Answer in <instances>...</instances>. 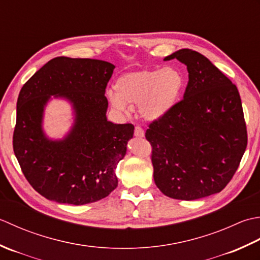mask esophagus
Listing matches in <instances>:
<instances>
[{"mask_svg":"<svg viewBox=\"0 0 260 260\" xmlns=\"http://www.w3.org/2000/svg\"><path fill=\"white\" fill-rule=\"evenodd\" d=\"M135 136L138 137V138L145 137V131H144V129H142L141 126H136V128H135Z\"/></svg>","mask_w":260,"mask_h":260,"instance_id":"34e87169","label":"esophagus"}]
</instances>
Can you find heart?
<instances>
[{
	"instance_id": "1",
	"label": "heart",
	"mask_w": 260,
	"mask_h": 260,
	"mask_svg": "<svg viewBox=\"0 0 260 260\" xmlns=\"http://www.w3.org/2000/svg\"><path fill=\"white\" fill-rule=\"evenodd\" d=\"M183 87L184 77L176 68L131 72L116 79L110 102L119 111H125L126 104H138L142 118L157 120L173 109Z\"/></svg>"
}]
</instances>
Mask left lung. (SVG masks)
Here are the masks:
<instances>
[{
    "instance_id": "8db88e82",
    "label": "left lung",
    "mask_w": 260,
    "mask_h": 260,
    "mask_svg": "<svg viewBox=\"0 0 260 260\" xmlns=\"http://www.w3.org/2000/svg\"><path fill=\"white\" fill-rule=\"evenodd\" d=\"M187 66L184 99L146 131L153 179L172 199L198 200L221 192L234 177L248 136L238 88L208 58L181 49L165 58Z\"/></svg>"
}]
</instances>
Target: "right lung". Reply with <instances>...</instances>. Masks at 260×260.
Returning <instances> with one entry per match:
<instances>
[{
	"label": "right lung",
	"instance_id": "1",
	"mask_svg": "<svg viewBox=\"0 0 260 260\" xmlns=\"http://www.w3.org/2000/svg\"><path fill=\"white\" fill-rule=\"evenodd\" d=\"M113 70L103 60L56 57L21 88L13 150L26 181L44 198L83 205L107 198L118 186L115 168L135 126L107 120L104 93ZM50 94L68 98L76 109V125L61 142L48 141L41 130Z\"/></svg>",
	"mask_w": 260,
	"mask_h": 260
}]
</instances>
